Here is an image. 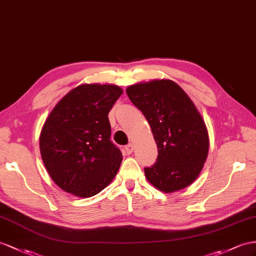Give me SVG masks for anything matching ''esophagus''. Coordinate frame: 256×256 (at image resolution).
Returning a JSON list of instances; mask_svg holds the SVG:
<instances>
[{
    "mask_svg": "<svg viewBox=\"0 0 256 256\" xmlns=\"http://www.w3.org/2000/svg\"><path fill=\"white\" fill-rule=\"evenodd\" d=\"M133 150H134V145H133V144H128V145L126 146V152L128 154H132Z\"/></svg>",
    "mask_w": 256,
    "mask_h": 256,
    "instance_id": "34e87169",
    "label": "esophagus"
}]
</instances>
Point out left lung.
<instances>
[{
	"label": "left lung",
	"instance_id": "obj_1",
	"mask_svg": "<svg viewBox=\"0 0 256 256\" xmlns=\"http://www.w3.org/2000/svg\"><path fill=\"white\" fill-rule=\"evenodd\" d=\"M126 94L145 116L158 147L149 182L164 192L186 188L198 178L208 152L206 124L190 98L171 80L130 85Z\"/></svg>",
	"mask_w": 256,
	"mask_h": 256
}]
</instances>
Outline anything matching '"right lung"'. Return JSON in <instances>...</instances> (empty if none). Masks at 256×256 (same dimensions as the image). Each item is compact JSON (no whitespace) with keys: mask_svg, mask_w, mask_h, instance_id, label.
Masks as SVG:
<instances>
[{"mask_svg":"<svg viewBox=\"0 0 256 256\" xmlns=\"http://www.w3.org/2000/svg\"><path fill=\"white\" fill-rule=\"evenodd\" d=\"M122 93L116 85L82 84L52 110L40 150L50 176L62 190L90 198L114 178L122 154L110 140L108 114Z\"/></svg>","mask_w":256,"mask_h":256,"instance_id":"1","label":"right lung"}]
</instances>
